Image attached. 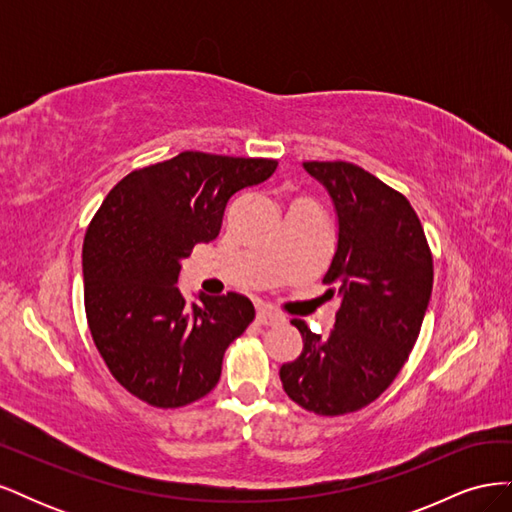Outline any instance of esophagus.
Segmentation results:
<instances>
[{"label":"esophagus","mask_w":512,"mask_h":512,"mask_svg":"<svg viewBox=\"0 0 512 512\" xmlns=\"http://www.w3.org/2000/svg\"><path fill=\"white\" fill-rule=\"evenodd\" d=\"M284 318L277 314V312H273V309H258V314H256V322L258 324H265V327H271V324H277V322H282Z\"/></svg>","instance_id":"34e87169"}]
</instances>
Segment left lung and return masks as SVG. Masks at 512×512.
Returning <instances> with one entry per match:
<instances>
[{
  "mask_svg": "<svg viewBox=\"0 0 512 512\" xmlns=\"http://www.w3.org/2000/svg\"><path fill=\"white\" fill-rule=\"evenodd\" d=\"M303 166L337 209V250L322 284L342 305L324 337L292 320L303 352L282 365L280 378L307 412L342 416L376 401L408 361L431 297L433 256L404 194L352 162Z\"/></svg>",
  "mask_w": 512,
  "mask_h": 512,
  "instance_id": "8db88e82",
  "label": "left lung"
}]
</instances>
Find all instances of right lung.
Listing matches in <instances>:
<instances>
[{"label": "right lung", "instance_id": "obj_1", "mask_svg": "<svg viewBox=\"0 0 512 512\" xmlns=\"http://www.w3.org/2000/svg\"><path fill=\"white\" fill-rule=\"evenodd\" d=\"M277 160L181 151L108 192L83 241L85 314L111 376L153 408H181L218 384L226 348L256 312L239 292L185 303L181 260L220 235L230 196Z\"/></svg>", "mask_w": 512, "mask_h": 512}]
</instances>
